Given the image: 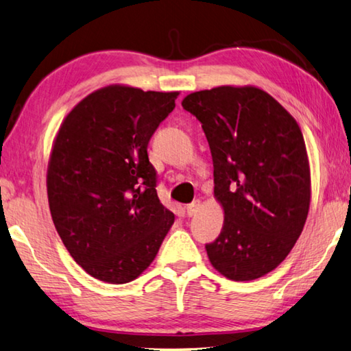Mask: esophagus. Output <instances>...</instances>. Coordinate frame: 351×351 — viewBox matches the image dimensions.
<instances>
[{
  "instance_id": "34e87169",
  "label": "esophagus",
  "mask_w": 351,
  "mask_h": 351,
  "mask_svg": "<svg viewBox=\"0 0 351 351\" xmlns=\"http://www.w3.org/2000/svg\"><path fill=\"white\" fill-rule=\"evenodd\" d=\"M198 209H200V202H193L191 204H188L186 206V215L188 217H193V215H195L197 213H198Z\"/></svg>"
}]
</instances>
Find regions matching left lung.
Returning <instances> with one entry per match:
<instances>
[{
	"label": "left lung",
	"mask_w": 351,
	"mask_h": 351,
	"mask_svg": "<svg viewBox=\"0 0 351 351\" xmlns=\"http://www.w3.org/2000/svg\"><path fill=\"white\" fill-rule=\"evenodd\" d=\"M214 162V194L224 209L206 244L213 266L234 281L274 270L298 240L310 206L306 143L295 119L266 91L217 87L191 93Z\"/></svg>",
	"instance_id": "8db88e82"
}]
</instances>
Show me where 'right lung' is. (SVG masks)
<instances>
[{"label":"right lung","mask_w":351,"mask_h":351,"mask_svg":"<svg viewBox=\"0 0 351 351\" xmlns=\"http://www.w3.org/2000/svg\"><path fill=\"white\" fill-rule=\"evenodd\" d=\"M177 96L110 85L82 99L59 128L47 171L51 218L73 260L97 280H136L173 226L148 143Z\"/></svg>","instance_id":"obj_1"}]
</instances>
